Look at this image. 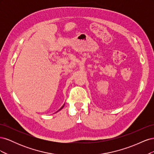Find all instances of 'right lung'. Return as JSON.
Masks as SVG:
<instances>
[{
	"mask_svg": "<svg viewBox=\"0 0 154 154\" xmlns=\"http://www.w3.org/2000/svg\"><path fill=\"white\" fill-rule=\"evenodd\" d=\"M64 105H65V104H64ZM64 105H63V106H62V107H61V108H60V109H59V110H58V111H57V112H58V111H59V110H61V109H62V108H63V106H64Z\"/></svg>",
	"mask_w": 154,
	"mask_h": 154,
	"instance_id": "obj_1",
	"label": "right lung"
}]
</instances>
